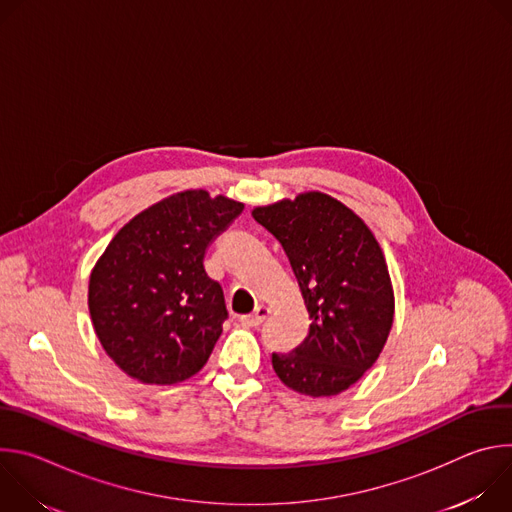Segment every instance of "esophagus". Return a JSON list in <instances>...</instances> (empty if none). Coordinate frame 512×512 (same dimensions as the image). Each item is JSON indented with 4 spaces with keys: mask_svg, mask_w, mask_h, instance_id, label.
<instances>
[{
    "mask_svg": "<svg viewBox=\"0 0 512 512\" xmlns=\"http://www.w3.org/2000/svg\"><path fill=\"white\" fill-rule=\"evenodd\" d=\"M267 316H269V308L267 306H257L251 316H241V322L247 324V326H259V324L265 322Z\"/></svg>",
    "mask_w": 512,
    "mask_h": 512,
    "instance_id": "1",
    "label": "esophagus"
}]
</instances>
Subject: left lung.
<instances>
[{
	"mask_svg": "<svg viewBox=\"0 0 512 512\" xmlns=\"http://www.w3.org/2000/svg\"><path fill=\"white\" fill-rule=\"evenodd\" d=\"M253 218L281 243L312 320L300 346L271 354L277 377L310 397L346 391L373 367L393 326V287L377 239L322 192L259 206Z\"/></svg>",
	"mask_w": 512,
	"mask_h": 512,
	"instance_id": "8db88e82",
	"label": "left lung"
}]
</instances>
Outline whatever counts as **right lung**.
Wrapping results in <instances>:
<instances>
[{"label":"right lung","mask_w":512,"mask_h":512,"mask_svg":"<svg viewBox=\"0 0 512 512\" xmlns=\"http://www.w3.org/2000/svg\"><path fill=\"white\" fill-rule=\"evenodd\" d=\"M243 208L186 190L139 212L113 237L91 273L89 312L123 373L174 385L204 367L229 318L204 255Z\"/></svg>","instance_id":"right-lung-1"}]
</instances>
